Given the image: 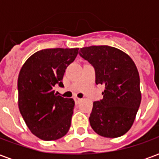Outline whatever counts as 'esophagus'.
<instances>
[{
	"label": "esophagus",
	"instance_id": "esophagus-1",
	"mask_svg": "<svg viewBox=\"0 0 159 159\" xmlns=\"http://www.w3.org/2000/svg\"><path fill=\"white\" fill-rule=\"evenodd\" d=\"M74 100H75V102L77 104L78 102H79L80 100H81V99H80V98H78V97H74Z\"/></svg>",
	"mask_w": 159,
	"mask_h": 159
}]
</instances>
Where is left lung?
<instances>
[{
  "label": "left lung",
  "instance_id": "8db88e82",
  "mask_svg": "<svg viewBox=\"0 0 159 159\" xmlns=\"http://www.w3.org/2000/svg\"><path fill=\"white\" fill-rule=\"evenodd\" d=\"M79 54L93 66L96 84L105 86L103 99L93 102L90 125L101 136H122L133 125L141 101L135 64L127 53L110 46L83 48Z\"/></svg>",
  "mask_w": 159,
  "mask_h": 159
}]
</instances>
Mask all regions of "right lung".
I'll use <instances>...</instances> for the list:
<instances>
[{"mask_svg":"<svg viewBox=\"0 0 159 159\" xmlns=\"http://www.w3.org/2000/svg\"><path fill=\"white\" fill-rule=\"evenodd\" d=\"M77 53L78 48L40 50L19 71V111L31 133L41 140H58L69 131L75 102L57 95L53 87H64L66 69Z\"/></svg>","mask_w":159,"mask_h":159,"instance_id":"obj_1","label":"right lung"}]
</instances>
